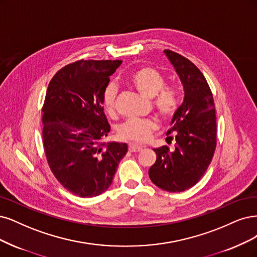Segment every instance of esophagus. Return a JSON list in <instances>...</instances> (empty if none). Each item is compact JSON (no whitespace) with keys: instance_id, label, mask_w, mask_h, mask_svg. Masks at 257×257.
<instances>
[{"instance_id":"1","label":"esophagus","mask_w":257,"mask_h":257,"mask_svg":"<svg viewBox=\"0 0 257 257\" xmlns=\"http://www.w3.org/2000/svg\"><path fill=\"white\" fill-rule=\"evenodd\" d=\"M143 147H138V146H135V145H130L128 146V151L132 152V153H136V152H140L143 151Z\"/></svg>"}]
</instances>
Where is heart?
I'll use <instances>...</instances> for the list:
<instances>
[{"mask_svg": "<svg viewBox=\"0 0 257 257\" xmlns=\"http://www.w3.org/2000/svg\"><path fill=\"white\" fill-rule=\"evenodd\" d=\"M130 82L138 93L146 99L154 98V108L163 120H170L178 109V95L171 88H164L163 74L152 67H143L132 74ZM117 87L109 84L103 93V106L108 113H112L116 103ZM157 130L153 120H127L117 127L120 139L132 144H144Z\"/></svg>", "mask_w": 257, "mask_h": 257, "instance_id": "1", "label": "heart"}]
</instances>
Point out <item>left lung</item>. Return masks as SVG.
I'll list each match as a JSON object with an SVG mask.
<instances>
[{
    "label": "left lung",
    "instance_id": "left-lung-1",
    "mask_svg": "<svg viewBox=\"0 0 257 257\" xmlns=\"http://www.w3.org/2000/svg\"><path fill=\"white\" fill-rule=\"evenodd\" d=\"M173 66L184 89V100L176 109L167 132L172 136L174 151L164 146L153 149L156 162L149 176L157 187L169 192L191 188L205 173L214 156L217 140L216 109L206 79L190 60L169 50L164 51Z\"/></svg>",
    "mask_w": 257,
    "mask_h": 257
}]
</instances>
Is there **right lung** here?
I'll return each instance as SVG.
<instances>
[{
    "mask_svg": "<svg viewBox=\"0 0 257 257\" xmlns=\"http://www.w3.org/2000/svg\"><path fill=\"white\" fill-rule=\"evenodd\" d=\"M121 60H78L53 76L43 105V146L64 187L81 198L108 189L127 145L101 143L110 131L103 93Z\"/></svg>",
    "mask_w": 257,
    "mask_h": 257,
    "instance_id": "right-lung-1",
    "label": "right lung"
}]
</instances>
